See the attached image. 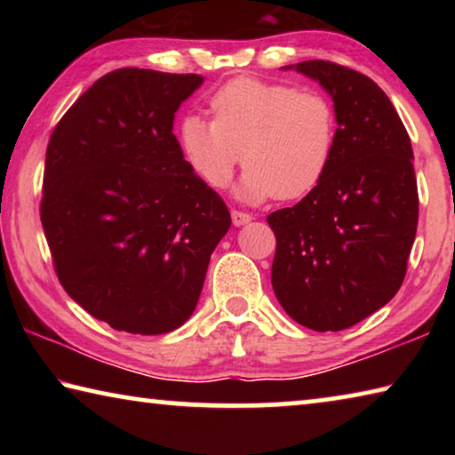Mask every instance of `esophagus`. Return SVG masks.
Instances as JSON below:
<instances>
[{
  "instance_id": "esophagus-1",
  "label": "esophagus",
  "mask_w": 455,
  "mask_h": 455,
  "mask_svg": "<svg viewBox=\"0 0 455 455\" xmlns=\"http://www.w3.org/2000/svg\"><path fill=\"white\" fill-rule=\"evenodd\" d=\"M230 217H233V225L235 227H243V225H246V222L252 220L251 214L241 212V211H233V212H230Z\"/></svg>"
}]
</instances>
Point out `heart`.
Returning <instances> with one entry per match:
<instances>
[{"label": "heart", "instance_id": "obj_1", "mask_svg": "<svg viewBox=\"0 0 455 455\" xmlns=\"http://www.w3.org/2000/svg\"><path fill=\"white\" fill-rule=\"evenodd\" d=\"M214 120L188 114L179 146L196 179L222 188L244 160L236 196L259 204L275 196L303 198L327 174L337 142L329 100L291 84L236 78L211 98Z\"/></svg>", "mask_w": 455, "mask_h": 455}]
</instances>
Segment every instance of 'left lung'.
Instances as JSON below:
<instances>
[{"label": "left lung", "instance_id": "obj_1", "mask_svg": "<svg viewBox=\"0 0 455 455\" xmlns=\"http://www.w3.org/2000/svg\"><path fill=\"white\" fill-rule=\"evenodd\" d=\"M283 70L333 100L337 142L319 187L268 214L276 236L271 283L292 321L343 331L395 297L418 230V182L403 122L377 84L333 61Z\"/></svg>", "mask_w": 455, "mask_h": 455}]
</instances>
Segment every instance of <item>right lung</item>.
I'll return each instance as SVG.
<instances>
[{"label": "right lung", "instance_id": "1", "mask_svg": "<svg viewBox=\"0 0 455 455\" xmlns=\"http://www.w3.org/2000/svg\"><path fill=\"white\" fill-rule=\"evenodd\" d=\"M198 74L122 68L58 122L45 152L42 227L58 279L116 331L163 335L196 309L227 204L184 163L174 114Z\"/></svg>", "mask_w": 455, "mask_h": 455}]
</instances>
